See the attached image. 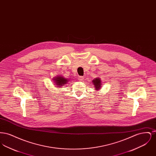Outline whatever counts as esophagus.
Instances as JSON below:
<instances>
[{
  "label": "esophagus",
  "instance_id": "1",
  "mask_svg": "<svg viewBox=\"0 0 156 156\" xmlns=\"http://www.w3.org/2000/svg\"><path fill=\"white\" fill-rule=\"evenodd\" d=\"M83 79H84V78H83V76H78V80H79V81H82Z\"/></svg>",
  "mask_w": 156,
  "mask_h": 156
}]
</instances>
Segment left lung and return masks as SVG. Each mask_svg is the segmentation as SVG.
Returning a JSON list of instances; mask_svg holds the SVG:
<instances>
[{
	"label": "left lung",
	"instance_id": "obj_1",
	"mask_svg": "<svg viewBox=\"0 0 156 156\" xmlns=\"http://www.w3.org/2000/svg\"><path fill=\"white\" fill-rule=\"evenodd\" d=\"M92 83H93L94 85H95L96 89H100V87H101L102 83H101V80H100L99 78H95V80L92 81Z\"/></svg>",
	"mask_w": 156,
	"mask_h": 156
}]
</instances>
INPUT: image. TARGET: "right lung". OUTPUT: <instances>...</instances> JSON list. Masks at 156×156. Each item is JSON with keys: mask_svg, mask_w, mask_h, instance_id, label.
<instances>
[{"mask_svg": "<svg viewBox=\"0 0 156 156\" xmlns=\"http://www.w3.org/2000/svg\"><path fill=\"white\" fill-rule=\"evenodd\" d=\"M54 80H55L54 81V82H55V83H56L57 85H58V87L66 84L68 82L67 79H65L62 76H60L56 77L55 78H54Z\"/></svg>", "mask_w": 156, "mask_h": 156, "instance_id": "1", "label": "right lung"}]
</instances>
